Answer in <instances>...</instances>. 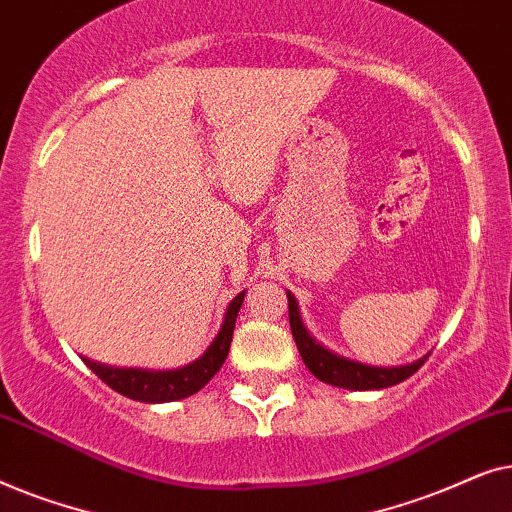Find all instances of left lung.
Returning a JSON list of instances; mask_svg holds the SVG:
<instances>
[{"label": "left lung", "instance_id": "1", "mask_svg": "<svg viewBox=\"0 0 512 512\" xmlns=\"http://www.w3.org/2000/svg\"><path fill=\"white\" fill-rule=\"evenodd\" d=\"M286 298H289V324L293 340H296V347L300 356H303L305 366L310 368V373L321 382L352 391L387 389L394 387L398 382L408 380V377L415 375L417 370L424 366V361L429 359V356H422L419 361L398 368H375L359 361L342 359V356L328 352L326 347H321L312 340V335L305 331L303 321H300L296 298H293L289 291H286Z\"/></svg>", "mask_w": 512, "mask_h": 512}]
</instances>
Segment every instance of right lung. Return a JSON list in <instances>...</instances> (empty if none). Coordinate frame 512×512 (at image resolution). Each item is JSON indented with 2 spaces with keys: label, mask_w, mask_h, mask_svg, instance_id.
Wrapping results in <instances>:
<instances>
[{
  "label": "right lung",
  "mask_w": 512,
  "mask_h": 512,
  "mask_svg": "<svg viewBox=\"0 0 512 512\" xmlns=\"http://www.w3.org/2000/svg\"><path fill=\"white\" fill-rule=\"evenodd\" d=\"M244 293H237L233 303L228 305L226 319L219 335H216L212 345L207 347V352L200 356L198 361L188 363L184 368L177 370H142V368H114L104 366V363H95L90 359H83V363L100 377V380L111 387L118 394L132 398V401L142 403H170L179 401V398L193 396L195 391H200L212 377L219 373V368L226 361L230 340H233L235 331V319L240 312Z\"/></svg>",
  "instance_id": "right-lung-1"
}]
</instances>
